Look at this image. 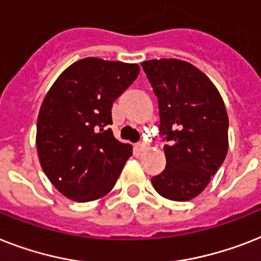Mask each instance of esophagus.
Here are the masks:
<instances>
[{"instance_id":"1","label":"esophagus","mask_w":261,"mask_h":261,"mask_svg":"<svg viewBox=\"0 0 261 261\" xmlns=\"http://www.w3.org/2000/svg\"><path fill=\"white\" fill-rule=\"evenodd\" d=\"M146 149H147V143L146 142H139L137 145V150H139V151H143Z\"/></svg>"}]
</instances>
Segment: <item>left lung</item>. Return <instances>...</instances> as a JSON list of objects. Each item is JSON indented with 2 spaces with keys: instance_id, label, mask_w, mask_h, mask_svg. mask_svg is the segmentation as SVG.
Wrapping results in <instances>:
<instances>
[{
  "instance_id": "left-lung-1",
  "label": "left lung",
  "mask_w": 261,
  "mask_h": 261,
  "mask_svg": "<svg viewBox=\"0 0 261 261\" xmlns=\"http://www.w3.org/2000/svg\"><path fill=\"white\" fill-rule=\"evenodd\" d=\"M158 97L160 134L166 167L151 178L154 189L173 201H189L211 181L228 152V114L221 95L204 72L188 61L142 63Z\"/></svg>"
}]
</instances>
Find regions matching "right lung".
I'll return each mask as SVG.
<instances>
[{
  "label": "right lung",
  "instance_id": "obj_1",
  "mask_svg": "<svg viewBox=\"0 0 261 261\" xmlns=\"http://www.w3.org/2000/svg\"><path fill=\"white\" fill-rule=\"evenodd\" d=\"M139 75V65L86 57L65 69L42 100L36 146L42 170L61 194L77 202L106 196L131 145L115 139L112 103Z\"/></svg>",
  "mask_w": 261,
  "mask_h": 261
}]
</instances>
